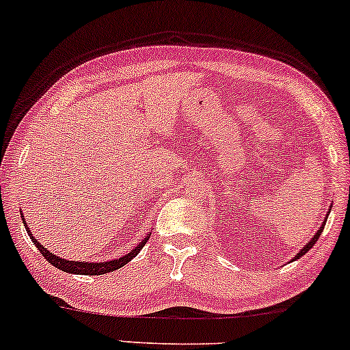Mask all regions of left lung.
<instances>
[{
    "label": "left lung",
    "mask_w": 350,
    "mask_h": 350,
    "mask_svg": "<svg viewBox=\"0 0 350 350\" xmlns=\"http://www.w3.org/2000/svg\"><path fill=\"white\" fill-rule=\"evenodd\" d=\"M325 221H327V219H324V223H323V226H321V230H317V233H316V234H314V238L311 239V241H309V243H308V245H306V246H304V248H302V250L299 251V253H297V256H296V258H294V260H297V258H301V256H302V254H306V253H308V251H309V250H311L314 245H316V241H317V239H319V237H321V233H323V230H324V226H325Z\"/></svg>",
    "instance_id": "left-lung-1"
}]
</instances>
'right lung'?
<instances>
[{"mask_svg":"<svg viewBox=\"0 0 350 350\" xmlns=\"http://www.w3.org/2000/svg\"><path fill=\"white\" fill-rule=\"evenodd\" d=\"M23 225H25L27 234H29V238H31V241H33L34 246H36V248L41 251V254L46 258V261H49L53 266H56V268L66 271V273H70V274H88V276H97V274H105V273H111V271L122 268V266L127 265V262L131 261L132 258H135L137 254L140 253V250L144 248L145 243L148 241V237H147L142 243H139V245L135 246V250H132L129 254H125V256L119 258V260H113V261H105V262L68 261V260H62V258L56 256L54 253H51V251H48V248H44V246H42L36 238L31 237V231L26 225L25 218H23Z\"/></svg>","mask_w":350,"mask_h":350,"instance_id":"1","label":"right lung"}]
</instances>
